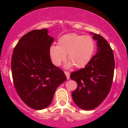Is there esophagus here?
<instances>
[{"label":"esophagus","mask_w":128,"mask_h":128,"mask_svg":"<svg viewBox=\"0 0 128 128\" xmlns=\"http://www.w3.org/2000/svg\"><path fill=\"white\" fill-rule=\"evenodd\" d=\"M64 73H65L66 76L67 77V79H69L70 78V73L68 71H64Z\"/></svg>","instance_id":"esophagus-1"}]
</instances>
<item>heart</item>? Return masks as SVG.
<instances>
[{
	"mask_svg": "<svg viewBox=\"0 0 128 128\" xmlns=\"http://www.w3.org/2000/svg\"><path fill=\"white\" fill-rule=\"evenodd\" d=\"M95 49V41L90 36L69 33L59 38L58 46L52 45L50 48L49 54L56 66H60L68 54L69 61L66 64V68L75 66L77 69H82L90 61Z\"/></svg>",
	"mask_w": 128,
	"mask_h": 128,
	"instance_id": "1",
	"label": "heart"
}]
</instances>
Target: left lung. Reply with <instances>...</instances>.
<instances>
[{"label":"left lung","instance_id":"obj_1","mask_svg":"<svg viewBox=\"0 0 128 128\" xmlns=\"http://www.w3.org/2000/svg\"><path fill=\"white\" fill-rule=\"evenodd\" d=\"M96 41L97 52L83 69L72 72L70 77L77 83L72 93L74 103L81 109L91 110L100 105L106 98L113 83L114 55L104 37L91 33Z\"/></svg>","mask_w":128,"mask_h":128}]
</instances>
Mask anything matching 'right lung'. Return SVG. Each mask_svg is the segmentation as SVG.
<instances>
[{
    "label": "right lung",
    "instance_id": "1",
    "mask_svg": "<svg viewBox=\"0 0 128 128\" xmlns=\"http://www.w3.org/2000/svg\"><path fill=\"white\" fill-rule=\"evenodd\" d=\"M48 29L34 30L23 36L12 56L13 81L18 95L33 109L51 104L58 86L66 80L60 69L51 62L49 50L54 41Z\"/></svg>",
    "mask_w": 128,
    "mask_h": 128
}]
</instances>
